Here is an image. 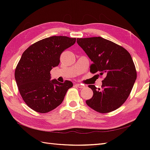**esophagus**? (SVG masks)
I'll return each mask as SVG.
<instances>
[{
	"instance_id": "1",
	"label": "esophagus",
	"mask_w": 150,
	"mask_h": 150,
	"mask_svg": "<svg viewBox=\"0 0 150 150\" xmlns=\"http://www.w3.org/2000/svg\"><path fill=\"white\" fill-rule=\"evenodd\" d=\"M76 86L79 88H84V86L82 85L81 84H79V83H76Z\"/></svg>"
}]
</instances>
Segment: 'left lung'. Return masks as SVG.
Returning a JSON list of instances; mask_svg holds the SVG:
<instances>
[{
	"label": "left lung",
	"mask_w": 150,
	"mask_h": 150,
	"mask_svg": "<svg viewBox=\"0 0 150 150\" xmlns=\"http://www.w3.org/2000/svg\"><path fill=\"white\" fill-rule=\"evenodd\" d=\"M77 42L93 62L90 71L105 75L101 89L88 86L93 95L86 103L99 113L117 110L128 98L137 79L131 55L122 46L100 37L78 38Z\"/></svg>",
	"instance_id": "obj_1"
}]
</instances>
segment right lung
I'll use <instances>...</instances> for the list:
<instances>
[{
	"label": "right lung",
	"mask_w": 150,
	"mask_h": 150,
	"mask_svg": "<svg viewBox=\"0 0 150 150\" xmlns=\"http://www.w3.org/2000/svg\"><path fill=\"white\" fill-rule=\"evenodd\" d=\"M75 42V38L53 36L34 43L22 53L15 78L24 101L34 111L44 113L54 110L73 86L71 81L51 80L50 71L59 64L63 51Z\"/></svg>",
	"instance_id": "add662e5"
}]
</instances>
